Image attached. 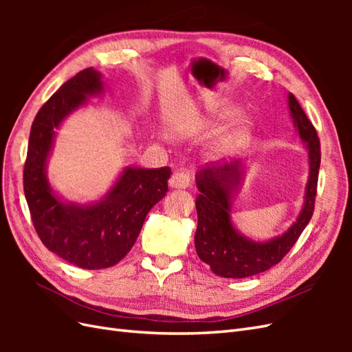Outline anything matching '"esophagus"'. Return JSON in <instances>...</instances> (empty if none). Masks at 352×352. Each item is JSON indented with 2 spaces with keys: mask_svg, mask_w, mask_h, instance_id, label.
<instances>
[{
  "mask_svg": "<svg viewBox=\"0 0 352 352\" xmlns=\"http://www.w3.org/2000/svg\"><path fill=\"white\" fill-rule=\"evenodd\" d=\"M190 185V176L185 172L175 173L168 180V186L172 189H186Z\"/></svg>",
  "mask_w": 352,
  "mask_h": 352,
  "instance_id": "esophagus-1",
  "label": "esophagus"
}]
</instances>
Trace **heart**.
<instances>
[{
	"label": "heart",
	"instance_id": "1",
	"mask_svg": "<svg viewBox=\"0 0 352 352\" xmlns=\"http://www.w3.org/2000/svg\"><path fill=\"white\" fill-rule=\"evenodd\" d=\"M233 110H235V105L225 104L214 114L199 119L197 122V129L199 131L208 129V127L214 126L217 122L226 119L229 114L233 113ZM254 129H255V119L252 113L250 111L238 113L235 117H233V120L229 123L226 129L223 131L217 140L211 144L210 146L211 157L225 158V157H232L241 153L243 148L250 144Z\"/></svg>",
	"mask_w": 352,
	"mask_h": 352
}]
</instances>
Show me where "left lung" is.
I'll return each instance as SVG.
<instances>
[{
	"label": "left lung",
	"mask_w": 352,
	"mask_h": 352,
	"mask_svg": "<svg viewBox=\"0 0 352 352\" xmlns=\"http://www.w3.org/2000/svg\"><path fill=\"white\" fill-rule=\"evenodd\" d=\"M287 110L295 131L307 150L308 179L300 214L282 235L255 241L243 235L232 220V204L247 176L251 160H238L225 166H208L195 175L198 226L195 250L198 257L221 278L242 279L263 273L278 264L310 221L320 168V141L311 122L292 94H287Z\"/></svg>",
	"instance_id": "8db88e82"
}]
</instances>
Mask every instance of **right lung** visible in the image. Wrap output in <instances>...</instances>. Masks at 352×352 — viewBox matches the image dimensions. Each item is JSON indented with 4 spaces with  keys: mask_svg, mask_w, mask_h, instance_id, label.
Here are the masks:
<instances>
[{
    "mask_svg": "<svg viewBox=\"0 0 352 352\" xmlns=\"http://www.w3.org/2000/svg\"><path fill=\"white\" fill-rule=\"evenodd\" d=\"M105 91L102 74L85 69L42 105L32 124L23 173L25 197L42 243L80 269H107L133 247L145 217L168 190L170 167L126 166L105 195L74 202L51 186L47 167L57 131L70 114Z\"/></svg>",
    "mask_w": 352,
    "mask_h": 352,
    "instance_id": "add662e5",
    "label": "right lung"
}]
</instances>
